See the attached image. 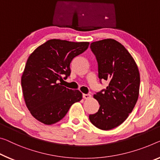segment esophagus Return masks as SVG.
Segmentation results:
<instances>
[{
	"label": "esophagus",
	"mask_w": 160,
	"mask_h": 160,
	"mask_svg": "<svg viewBox=\"0 0 160 160\" xmlns=\"http://www.w3.org/2000/svg\"><path fill=\"white\" fill-rule=\"evenodd\" d=\"M83 99H91V97H92V95L89 94H83Z\"/></svg>",
	"instance_id": "1"
}]
</instances>
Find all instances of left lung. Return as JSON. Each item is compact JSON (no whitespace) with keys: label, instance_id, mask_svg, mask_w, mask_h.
Wrapping results in <instances>:
<instances>
[{"label":"left lung","instance_id":"8db88e82","mask_svg":"<svg viewBox=\"0 0 160 160\" xmlns=\"http://www.w3.org/2000/svg\"><path fill=\"white\" fill-rule=\"evenodd\" d=\"M98 62L99 78L108 81L105 89L94 95L100 105L90 114L96 127L109 130L122 124L132 112L139 92L140 76L134 58L122 44L107 38L91 43Z\"/></svg>","mask_w":160,"mask_h":160}]
</instances>
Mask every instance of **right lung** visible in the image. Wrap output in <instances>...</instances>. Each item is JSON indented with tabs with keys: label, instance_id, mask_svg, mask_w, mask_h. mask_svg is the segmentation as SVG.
Returning a JSON list of instances; mask_svg holds the SVG:
<instances>
[{
	"label": "right lung",
	"instance_id": "1",
	"mask_svg": "<svg viewBox=\"0 0 160 160\" xmlns=\"http://www.w3.org/2000/svg\"><path fill=\"white\" fill-rule=\"evenodd\" d=\"M88 42L51 39L29 56L21 77L26 105L35 119L51 125L59 122L71 106L82 99L78 90L63 87L73 58L87 50Z\"/></svg>",
	"mask_w": 160,
	"mask_h": 160
}]
</instances>
